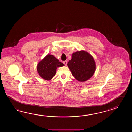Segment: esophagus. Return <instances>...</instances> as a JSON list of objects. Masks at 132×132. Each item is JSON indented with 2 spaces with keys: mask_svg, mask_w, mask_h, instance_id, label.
<instances>
[{
  "mask_svg": "<svg viewBox=\"0 0 132 132\" xmlns=\"http://www.w3.org/2000/svg\"><path fill=\"white\" fill-rule=\"evenodd\" d=\"M63 64L66 65H67V61H64V62H63Z\"/></svg>",
  "mask_w": 132,
  "mask_h": 132,
  "instance_id": "obj_1",
  "label": "esophagus"
}]
</instances>
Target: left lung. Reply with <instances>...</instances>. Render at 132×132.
<instances>
[{
    "mask_svg": "<svg viewBox=\"0 0 132 132\" xmlns=\"http://www.w3.org/2000/svg\"><path fill=\"white\" fill-rule=\"evenodd\" d=\"M67 66L74 77L81 82L90 78L95 73L96 67L93 56L83 50L73 53Z\"/></svg>",
    "mask_w": 132,
    "mask_h": 132,
    "instance_id": "8db88e82",
    "label": "left lung"
}]
</instances>
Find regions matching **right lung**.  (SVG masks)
<instances>
[{
	"mask_svg": "<svg viewBox=\"0 0 132 132\" xmlns=\"http://www.w3.org/2000/svg\"><path fill=\"white\" fill-rule=\"evenodd\" d=\"M64 65L53 55L48 54L39 62L37 66V70L42 78L50 81L56 75L57 68Z\"/></svg>",
	"mask_w": 132,
	"mask_h": 132,
	"instance_id": "1",
	"label": "right lung"
}]
</instances>
